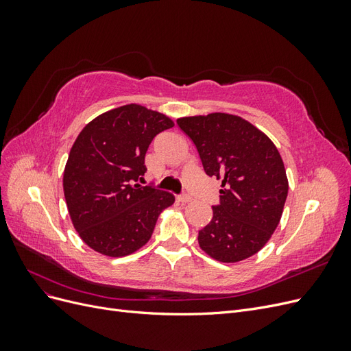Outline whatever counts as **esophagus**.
Masks as SVG:
<instances>
[{
	"label": "esophagus",
	"instance_id": "1",
	"mask_svg": "<svg viewBox=\"0 0 351 351\" xmlns=\"http://www.w3.org/2000/svg\"><path fill=\"white\" fill-rule=\"evenodd\" d=\"M178 199V202H180V204H189V202H192L193 199H192V196H189V195H182V196H178L177 197Z\"/></svg>",
	"mask_w": 351,
	"mask_h": 351
}]
</instances>
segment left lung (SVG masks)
<instances>
[{
    "mask_svg": "<svg viewBox=\"0 0 351 351\" xmlns=\"http://www.w3.org/2000/svg\"><path fill=\"white\" fill-rule=\"evenodd\" d=\"M209 177L221 180V204L199 231L212 259L236 263L258 253L278 227L289 193L282 158L269 137L234 114L182 117Z\"/></svg>",
    "mask_w": 351,
    "mask_h": 351,
    "instance_id": "obj_1",
    "label": "left lung"
}]
</instances>
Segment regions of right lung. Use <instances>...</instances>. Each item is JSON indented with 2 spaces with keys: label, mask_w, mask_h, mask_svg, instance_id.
<instances>
[{
  "label": "right lung",
  "mask_w": 351,
  "mask_h": 351,
  "mask_svg": "<svg viewBox=\"0 0 351 351\" xmlns=\"http://www.w3.org/2000/svg\"><path fill=\"white\" fill-rule=\"evenodd\" d=\"M173 125L168 115L129 104L98 115L74 141L62 189L73 227L95 252L121 258L139 250L174 204V195L134 183L152 139Z\"/></svg>",
  "instance_id": "right-lung-1"
}]
</instances>
